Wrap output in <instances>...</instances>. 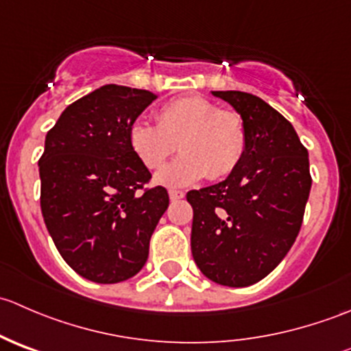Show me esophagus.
I'll return each mask as SVG.
<instances>
[{
  "mask_svg": "<svg viewBox=\"0 0 351 351\" xmlns=\"http://www.w3.org/2000/svg\"><path fill=\"white\" fill-rule=\"evenodd\" d=\"M183 197H185V193H183L182 190H175V189H171V190H169V198H171L173 202H176V200H182Z\"/></svg>",
  "mask_w": 351,
  "mask_h": 351,
  "instance_id": "1",
  "label": "esophagus"
}]
</instances>
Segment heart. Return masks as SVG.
Returning a JSON list of instances; mask_svg holds the SVG:
<instances>
[{
  "instance_id": "heart-1",
  "label": "heart",
  "mask_w": 351,
  "mask_h": 351,
  "mask_svg": "<svg viewBox=\"0 0 351 351\" xmlns=\"http://www.w3.org/2000/svg\"><path fill=\"white\" fill-rule=\"evenodd\" d=\"M156 119L158 123L132 122L129 144L147 169L161 168L180 147L183 154L156 175L161 185L186 186L205 176L222 180L238 169L246 154L243 117L204 97L166 101Z\"/></svg>"
}]
</instances>
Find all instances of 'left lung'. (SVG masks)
Here are the masks:
<instances>
[{
    "label": "left lung",
    "mask_w": 351,
    "mask_h": 351,
    "mask_svg": "<svg viewBox=\"0 0 351 351\" xmlns=\"http://www.w3.org/2000/svg\"><path fill=\"white\" fill-rule=\"evenodd\" d=\"M243 117L247 147L234 173L190 190L192 254L202 274L228 287L260 282L285 258L300 231L313 178L292 123L244 91H212Z\"/></svg>",
    "instance_id": "8db88e82"
}]
</instances>
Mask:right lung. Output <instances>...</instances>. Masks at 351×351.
<instances>
[{
	"label": "right lung",
	"mask_w": 351,
	"mask_h": 351,
	"mask_svg": "<svg viewBox=\"0 0 351 351\" xmlns=\"http://www.w3.org/2000/svg\"><path fill=\"white\" fill-rule=\"evenodd\" d=\"M158 95L105 84L71 104L38 159L44 222L64 261L97 284L134 277L169 205L134 154L129 127Z\"/></svg>",
	"instance_id": "obj_1"
}]
</instances>
